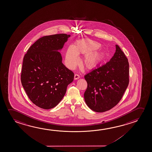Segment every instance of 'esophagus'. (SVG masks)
Wrapping results in <instances>:
<instances>
[{"mask_svg":"<svg viewBox=\"0 0 152 152\" xmlns=\"http://www.w3.org/2000/svg\"><path fill=\"white\" fill-rule=\"evenodd\" d=\"M80 78V75L76 74L74 75V79H75V80H78V79H79Z\"/></svg>","mask_w":152,"mask_h":152,"instance_id":"1","label":"esophagus"}]
</instances>
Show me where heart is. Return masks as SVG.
<instances>
[{"label": "heart", "mask_w": 152, "mask_h": 152, "mask_svg": "<svg viewBox=\"0 0 152 152\" xmlns=\"http://www.w3.org/2000/svg\"><path fill=\"white\" fill-rule=\"evenodd\" d=\"M100 47L98 43L93 41H82L77 43L74 47L70 46L66 53L65 61L68 67L73 69L79 61L78 55H84L82 64L86 68L92 69L95 67L102 60V53L96 50Z\"/></svg>", "instance_id": "1"}]
</instances>
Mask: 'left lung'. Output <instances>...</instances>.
Returning a JSON list of instances; mask_svg holds the SVG:
<instances>
[{"instance_id": "1", "label": "left lung", "mask_w": 152, "mask_h": 152, "mask_svg": "<svg viewBox=\"0 0 152 152\" xmlns=\"http://www.w3.org/2000/svg\"><path fill=\"white\" fill-rule=\"evenodd\" d=\"M109 61L85 75L87 83L84 99L93 111L103 112L111 109L120 102L129 82V65L120 48Z\"/></svg>"}]
</instances>
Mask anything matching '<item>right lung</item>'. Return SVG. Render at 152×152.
Instances as JSON below:
<instances>
[{
    "label": "right lung",
    "mask_w": 152,
    "mask_h": 152,
    "mask_svg": "<svg viewBox=\"0 0 152 152\" xmlns=\"http://www.w3.org/2000/svg\"><path fill=\"white\" fill-rule=\"evenodd\" d=\"M70 37L47 35L33 43L25 54L20 75L23 87L32 102L43 109L55 107L62 100L74 74L62 63L58 50Z\"/></svg>",
    "instance_id": "add662e5"
}]
</instances>
